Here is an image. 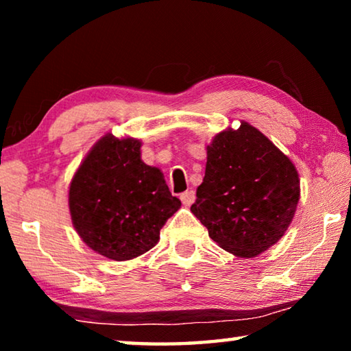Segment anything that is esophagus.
<instances>
[{"mask_svg": "<svg viewBox=\"0 0 351 351\" xmlns=\"http://www.w3.org/2000/svg\"><path fill=\"white\" fill-rule=\"evenodd\" d=\"M195 198H197V195H195L193 190H187V192L181 193V201L184 203V206H190L195 203Z\"/></svg>", "mask_w": 351, "mask_h": 351, "instance_id": "34e87169", "label": "esophagus"}]
</instances>
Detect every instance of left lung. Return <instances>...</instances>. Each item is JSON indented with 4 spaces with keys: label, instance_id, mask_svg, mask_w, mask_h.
Masks as SVG:
<instances>
[{
    "label": "left lung",
    "instance_id": "left-lung-1",
    "mask_svg": "<svg viewBox=\"0 0 351 351\" xmlns=\"http://www.w3.org/2000/svg\"><path fill=\"white\" fill-rule=\"evenodd\" d=\"M299 198L294 164L263 133L241 122L207 145L204 180L190 210L219 247L252 258L287 232Z\"/></svg>",
    "mask_w": 351,
    "mask_h": 351
}]
</instances>
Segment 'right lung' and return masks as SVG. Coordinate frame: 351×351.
<instances>
[{
	"label": "right lung",
	"instance_id": "obj_1",
	"mask_svg": "<svg viewBox=\"0 0 351 351\" xmlns=\"http://www.w3.org/2000/svg\"><path fill=\"white\" fill-rule=\"evenodd\" d=\"M141 141L106 134L83 159L69 186L71 219L93 251L123 261L159 241L181 207L162 171L141 159Z\"/></svg>",
	"mask_w": 351,
	"mask_h": 351
}]
</instances>
